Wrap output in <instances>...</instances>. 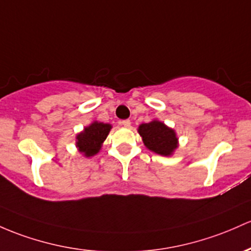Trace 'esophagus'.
<instances>
[{
  "mask_svg": "<svg viewBox=\"0 0 251 251\" xmlns=\"http://www.w3.org/2000/svg\"><path fill=\"white\" fill-rule=\"evenodd\" d=\"M120 124L124 126V127H130V126H131V121L130 120H123V121H120Z\"/></svg>",
  "mask_w": 251,
  "mask_h": 251,
  "instance_id": "34e87169",
  "label": "esophagus"
}]
</instances>
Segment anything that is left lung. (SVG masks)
Masks as SVG:
<instances>
[{
  "label": "left lung",
  "instance_id": "left-lung-1",
  "mask_svg": "<svg viewBox=\"0 0 251 251\" xmlns=\"http://www.w3.org/2000/svg\"><path fill=\"white\" fill-rule=\"evenodd\" d=\"M138 133L147 149L157 155L169 157L178 148V138L174 128L157 119L140 124Z\"/></svg>",
  "mask_w": 251,
  "mask_h": 251
}]
</instances>
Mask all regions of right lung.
I'll return each mask as SVG.
<instances>
[{
	"instance_id": "obj_1",
	"label": "right lung",
	"mask_w": 251,
	"mask_h": 251,
	"mask_svg": "<svg viewBox=\"0 0 251 251\" xmlns=\"http://www.w3.org/2000/svg\"><path fill=\"white\" fill-rule=\"evenodd\" d=\"M112 130L111 124H104L101 121H93L85 126L83 131L77 133L76 148L79 153L84 157L95 156L100 152L103 142Z\"/></svg>"
}]
</instances>
